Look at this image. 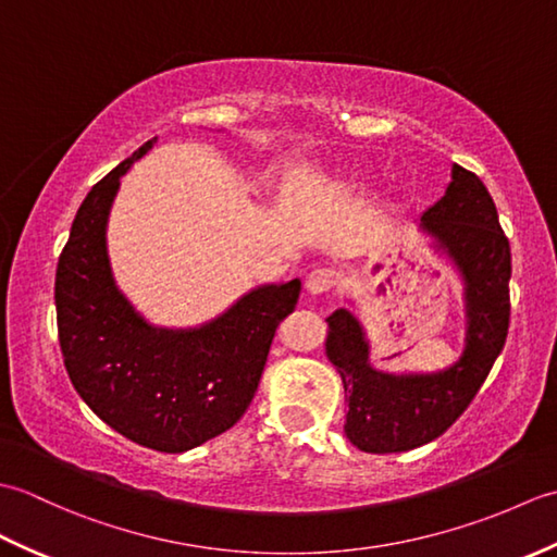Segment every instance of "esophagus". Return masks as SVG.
Returning a JSON list of instances; mask_svg holds the SVG:
<instances>
[{
  "label": "esophagus",
  "instance_id": "esophagus-1",
  "mask_svg": "<svg viewBox=\"0 0 557 557\" xmlns=\"http://www.w3.org/2000/svg\"><path fill=\"white\" fill-rule=\"evenodd\" d=\"M339 285V277L335 270L327 268H315L306 275V292L309 294H323V292H333Z\"/></svg>",
  "mask_w": 557,
  "mask_h": 557
}]
</instances>
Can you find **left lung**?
Instances as JSON below:
<instances>
[{"label": "left lung", "mask_w": 557, "mask_h": 557, "mask_svg": "<svg viewBox=\"0 0 557 557\" xmlns=\"http://www.w3.org/2000/svg\"><path fill=\"white\" fill-rule=\"evenodd\" d=\"M419 230L465 285V349L443 371L389 373L371 363L357 315L337 309L325 318V354L349 405L345 435L363 453H407L443 435L479 393L507 337L510 242L479 176L453 164L443 198L423 212Z\"/></svg>", "instance_id": "left-lung-1"}]
</instances>
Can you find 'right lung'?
Returning <instances> with one entry per match:
<instances>
[{
  "label": "right lung",
  "instance_id": "add662e5",
  "mask_svg": "<svg viewBox=\"0 0 557 557\" xmlns=\"http://www.w3.org/2000/svg\"><path fill=\"white\" fill-rule=\"evenodd\" d=\"M156 140L81 203L57 263V330L71 383L110 429L158 453H186L244 417L301 282L260 285L198 327L148 323L114 282L108 220L120 180Z\"/></svg>",
  "mask_w": 557,
  "mask_h": 557
}]
</instances>
